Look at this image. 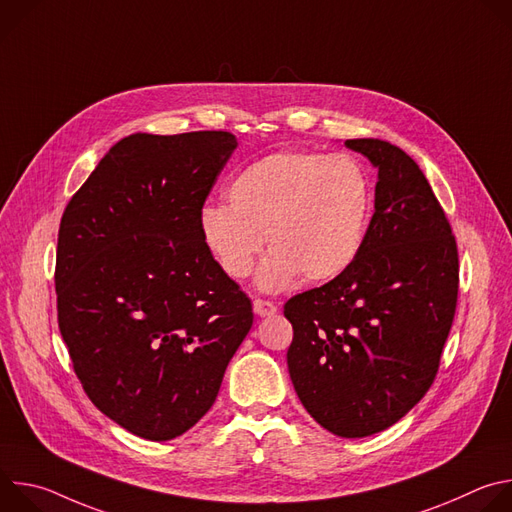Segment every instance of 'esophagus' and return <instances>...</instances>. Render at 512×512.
Listing matches in <instances>:
<instances>
[{
    "label": "esophagus",
    "instance_id": "obj_1",
    "mask_svg": "<svg viewBox=\"0 0 512 512\" xmlns=\"http://www.w3.org/2000/svg\"><path fill=\"white\" fill-rule=\"evenodd\" d=\"M253 310H255V314L257 316H261V318H265V316H273L275 312H277V306L273 304V302H269V300H255L253 302Z\"/></svg>",
    "mask_w": 512,
    "mask_h": 512
}]
</instances>
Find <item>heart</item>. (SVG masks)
Listing matches in <instances>:
<instances>
[{
  "mask_svg": "<svg viewBox=\"0 0 512 512\" xmlns=\"http://www.w3.org/2000/svg\"><path fill=\"white\" fill-rule=\"evenodd\" d=\"M227 202L200 210L206 251L239 281L267 243L257 285L279 291L300 275L308 283L342 275L362 251L375 196L369 174L350 156L277 152L241 170Z\"/></svg>",
  "mask_w": 512,
  "mask_h": 512,
  "instance_id": "heart-1",
  "label": "heart"
}]
</instances>
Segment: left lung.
<instances>
[{
	"mask_svg": "<svg viewBox=\"0 0 512 512\" xmlns=\"http://www.w3.org/2000/svg\"><path fill=\"white\" fill-rule=\"evenodd\" d=\"M379 168L375 214L356 261L289 298L287 369L306 411L340 437L397 423L429 391L456 304L460 263L448 216L419 166L381 139H346Z\"/></svg>",
	"mask_w": 512,
	"mask_h": 512,
	"instance_id": "1",
	"label": "left lung"
}]
</instances>
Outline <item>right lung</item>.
I'll use <instances>...</instances> for the list:
<instances>
[{"mask_svg": "<svg viewBox=\"0 0 512 512\" xmlns=\"http://www.w3.org/2000/svg\"><path fill=\"white\" fill-rule=\"evenodd\" d=\"M235 148L229 131L133 133L62 214L54 283L72 369L143 440H172L212 407L253 326L249 296L198 231Z\"/></svg>", "mask_w": 512, "mask_h": 512, "instance_id": "1", "label": "right lung"}]
</instances>
